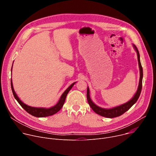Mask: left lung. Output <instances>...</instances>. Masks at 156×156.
<instances>
[{"label": "left lung", "instance_id": "left-lung-1", "mask_svg": "<svg viewBox=\"0 0 156 156\" xmlns=\"http://www.w3.org/2000/svg\"><path fill=\"white\" fill-rule=\"evenodd\" d=\"M133 47L135 49V50L137 52V60L139 63V71H140V78H139V86L137 90L136 93L133 97L131 100H130L128 102H127L123 105H121L120 106L110 108V109H105L101 107H99L97 105H96L91 100L90 96V90L89 88H87V100L88 102L92 108V109L96 113V114L106 117L108 118H112L119 116L122 115L125 112H126L127 110H129L134 105L136 101H137L138 98L140 94L141 90H142V83H143V67L141 66V63L140 62V55L139 51L137 48V47L133 44Z\"/></svg>", "mask_w": 156, "mask_h": 156}]
</instances>
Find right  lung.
I'll list each match as a JSON object with an SVG mask.
<instances>
[{
    "mask_svg": "<svg viewBox=\"0 0 156 156\" xmlns=\"http://www.w3.org/2000/svg\"><path fill=\"white\" fill-rule=\"evenodd\" d=\"M12 71V69H11ZM76 83V82H75ZM75 83H72L71 85L64 91V93L62 94L60 100L53 107H51L50 108H35V107H32L30 106H28L26 104L23 103L20 100V98L17 96V94L16 93L15 91H14L13 87V84L11 79V88L12 91L13 93V94L15 97L16 100L18 101V103L20 104V105L28 112L29 113L30 115L35 116V117H38V118H44V117H47L49 116L53 115L55 113L59 111L62 106L64 105V103L66 100V97L67 96V94L68 93L69 91L72 89V88L73 87Z\"/></svg>",
    "mask_w": 156,
    "mask_h": 156,
    "instance_id": "obj_1",
    "label": "right lung"
}]
</instances>
